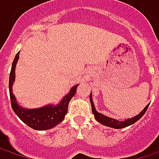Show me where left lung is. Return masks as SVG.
Returning a JSON list of instances; mask_svg holds the SVG:
<instances>
[{"mask_svg": "<svg viewBox=\"0 0 159 159\" xmlns=\"http://www.w3.org/2000/svg\"><path fill=\"white\" fill-rule=\"evenodd\" d=\"M90 102H91V107H92V112L95 115V119H96L98 122H100L101 124H102V125L110 126V127H112V128H124V127H126V126H128V125L135 123L137 120H139V119L143 116L144 113L146 112L148 107L150 105V104H148V105L143 110V111L140 113V114H138L137 116H135V117H134V118H132V119H126L125 121H122V122H121V121H119V120H117V119H111V118H109V117H106V116L102 115L101 113L97 112L96 110L95 109L94 102L92 101V93L90 94Z\"/></svg>", "mask_w": 159, "mask_h": 159, "instance_id": "left-lung-1", "label": "left lung"}]
</instances>
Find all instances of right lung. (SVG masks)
Wrapping results in <instances>:
<instances>
[{"label":"right lung","mask_w":159,"mask_h":159,"mask_svg":"<svg viewBox=\"0 0 159 159\" xmlns=\"http://www.w3.org/2000/svg\"><path fill=\"white\" fill-rule=\"evenodd\" d=\"M19 58V52L16 55L14 61L12 63L11 70L9 74V89L11 107L14 111V112L18 116V118L21 119L24 123H25L31 128H34L35 130H47L50 129L54 126L62 122L64 119L65 114L68 111V105L72 96L75 95L77 90V87L79 85L74 86L70 89L68 95H66L63 98V100L60 102V103L57 106L53 107L51 105H47L39 109L34 110H26L20 107L16 100L15 96L12 93V84L15 80V69L16 64L17 63V60Z\"/></svg>","instance_id":"1"}]
</instances>
